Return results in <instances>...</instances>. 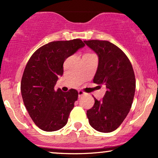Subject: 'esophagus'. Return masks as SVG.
<instances>
[{"label": "esophagus", "instance_id": "34e87169", "mask_svg": "<svg viewBox=\"0 0 158 158\" xmlns=\"http://www.w3.org/2000/svg\"><path fill=\"white\" fill-rule=\"evenodd\" d=\"M85 94H86L85 92L82 91V90H79V91H78V95H79V98H80V97H81Z\"/></svg>", "mask_w": 158, "mask_h": 158}]
</instances>
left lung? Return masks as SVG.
Listing matches in <instances>:
<instances>
[{"mask_svg":"<svg viewBox=\"0 0 158 158\" xmlns=\"http://www.w3.org/2000/svg\"><path fill=\"white\" fill-rule=\"evenodd\" d=\"M98 56L93 82L105 85L102 100L94 98L93 107L87 111L91 127L100 132L115 131L127 116L135 93V75L131 64L122 50L106 40L84 41Z\"/></svg>","mask_w":158,"mask_h":158,"instance_id":"8db88e82","label":"left lung"}]
</instances>
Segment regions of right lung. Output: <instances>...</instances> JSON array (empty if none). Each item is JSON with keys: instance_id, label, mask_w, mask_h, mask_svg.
<instances>
[{"instance_id": "right-lung-1", "label": "right lung", "mask_w": 158, "mask_h": 158, "mask_svg": "<svg viewBox=\"0 0 158 158\" xmlns=\"http://www.w3.org/2000/svg\"><path fill=\"white\" fill-rule=\"evenodd\" d=\"M81 40L54 41L44 45L29 58L23 73L21 92L31 118L45 131H58L67 123L78 92L54 89L64 73V63L85 47Z\"/></svg>"}]
</instances>
